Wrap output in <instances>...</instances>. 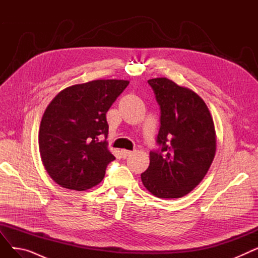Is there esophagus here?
<instances>
[{
  "mask_svg": "<svg viewBox=\"0 0 258 258\" xmlns=\"http://www.w3.org/2000/svg\"><path fill=\"white\" fill-rule=\"evenodd\" d=\"M133 154V152L132 151H126V150H121V155H122V157H123L124 159L125 158H127L128 156H131Z\"/></svg>",
  "mask_w": 258,
  "mask_h": 258,
  "instance_id": "obj_1",
  "label": "esophagus"
}]
</instances>
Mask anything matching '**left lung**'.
Instances as JSON below:
<instances>
[{
	"label": "left lung",
	"mask_w": 258,
	"mask_h": 258,
	"mask_svg": "<svg viewBox=\"0 0 258 258\" xmlns=\"http://www.w3.org/2000/svg\"><path fill=\"white\" fill-rule=\"evenodd\" d=\"M160 106L158 150L141 180L151 194L177 199L190 192L207 173L216 150L213 120L194 91L165 77L147 81Z\"/></svg>",
	"instance_id": "1"
}]
</instances>
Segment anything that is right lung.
<instances>
[{
	"label": "right lung",
	"instance_id": "obj_1",
	"mask_svg": "<svg viewBox=\"0 0 258 258\" xmlns=\"http://www.w3.org/2000/svg\"><path fill=\"white\" fill-rule=\"evenodd\" d=\"M130 81L99 79L58 93L47 106L38 133L43 164L63 188L83 191L99 184L115 160L105 141L106 112Z\"/></svg>",
	"mask_w": 258,
	"mask_h": 258
}]
</instances>
